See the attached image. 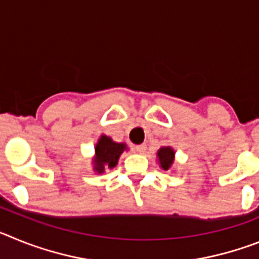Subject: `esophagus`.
<instances>
[{"label":"esophagus","mask_w":259,"mask_h":259,"mask_svg":"<svg viewBox=\"0 0 259 259\" xmlns=\"http://www.w3.org/2000/svg\"><path fill=\"white\" fill-rule=\"evenodd\" d=\"M135 150H136L139 154H144L146 152V145L145 144H141V145H136L135 146Z\"/></svg>","instance_id":"1"}]
</instances>
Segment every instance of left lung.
<instances>
[{"label":"left lung","instance_id":"1","mask_svg":"<svg viewBox=\"0 0 259 259\" xmlns=\"http://www.w3.org/2000/svg\"><path fill=\"white\" fill-rule=\"evenodd\" d=\"M158 162H159V166L163 168V170H168L174 163V158H175V152H174L172 148L170 146H163L161 149L158 150Z\"/></svg>","mask_w":259,"mask_h":259}]
</instances>
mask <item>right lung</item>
<instances>
[{
    "label": "right lung",
    "instance_id": "1",
    "mask_svg": "<svg viewBox=\"0 0 259 259\" xmlns=\"http://www.w3.org/2000/svg\"><path fill=\"white\" fill-rule=\"evenodd\" d=\"M127 145L123 143H115L111 137L102 135L98 139L95 148V158H93V170L98 174H102L105 168H114L118 164V159Z\"/></svg>",
    "mask_w": 259,
    "mask_h": 259
}]
</instances>
